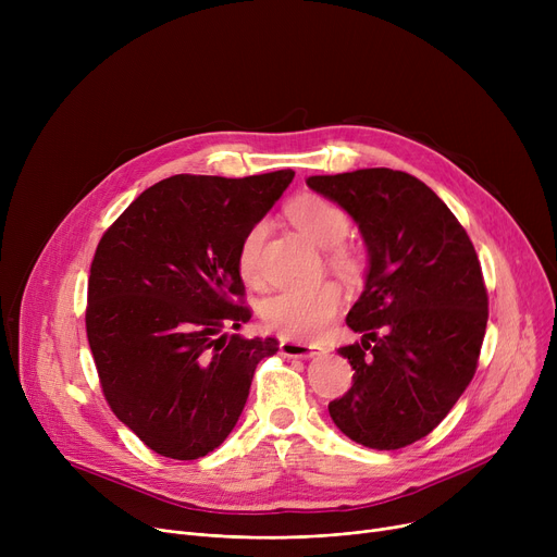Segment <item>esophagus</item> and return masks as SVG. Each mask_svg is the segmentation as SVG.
<instances>
[{
    "instance_id": "obj_1",
    "label": "esophagus",
    "mask_w": 557,
    "mask_h": 557,
    "mask_svg": "<svg viewBox=\"0 0 557 557\" xmlns=\"http://www.w3.org/2000/svg\"><path fill=\"white\" fill-rule=\"evenodd\" d=\"M280 352H282V357H288V359H311V357H318L320 352H323V347L298 343V341H282Z\"/></svg>"
}]
</instances>
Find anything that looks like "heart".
Returning <instances> with one entry per match:
<instances>
[{
    "instance_id": "b5f03b06",
    "label": "heart",
    "mask_w": 557,
    "mask_h": 557,
    "mask_svg": "<svg viewBox=\"0 0 557 557\" xmlns=\"http://www.w3.org/2000/svg\"><path fill=\"white\" fill-rule=\"evenodd\" d=\"M286 216L315 246L332 248V259L338 269L352 267V257L341 246L349 232V219L338 205L313 194H302L288 202ZM263 232H267L263 223L252 225L239 246L237 267L248 284L261 282L259 248ZM341 302L343 290L336 282H323L309 288H284L263 300L261 320L282 338L307 341L327 330L341 309Z\"/></svg>"
}]
</instances>
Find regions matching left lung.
Here are the masks:
<instances>
[{
    "instance_id": "1",
    "label": "left lung",
    "mask_w": 557,
    "mask_h": 557,
    "mask_svg": "<svg viewBox=\"0 0 557 557\" xmlns=\"http://www.w3.org/2000/svg\"><path fill=\"white\" fill-rule=\"evenodd\" d=\"M307 185L355 219L366 286L345 323L363 334L338 355L352 388L330 401L334 424L370 449L429 435L470 386L487 325V290L465 227L416 175L393 169L311 175Z\"/></svg>"
}]
</instances>
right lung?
Returning <instances> with one entry per match:
<instances>
[{
	"label": "right lung",
	"mask_w": 557,
	"mask_h": 557,
	"mask_svg": "<svg viewBox=\"0 0 557 557\" xmlns=\"http://www.w3.org/2000/svg\"><path fill=\"white\" fill-rule=\"evenodd\" d=\"M296 171L171 175L141 191L101 237L85 330L103 395L160 456L196 460L237 424L275 338L223 334L250 320L237 267L246 232Z\"/></svg>",
	"instance_id": "obj_1"
}]
</instances>
